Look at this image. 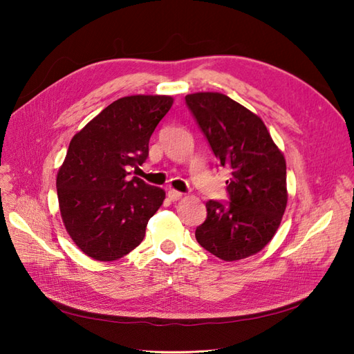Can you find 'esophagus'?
Segmentation results:
<instances>
[{
    "label": "esophagus",
    "instance_id": "obj_1",
    "mask_svg": "<svg viewBox=\"0 0 354 354\" xmlns=\"http://www.w3.org/2000/svg\"><path fill=\"white\" fill-rule=\"evenodd\" d=\"M181 196H183V194H181V192H177L174 189H169L168 190L169 201H178V199H181Z\"/></svg>",
    "mask_w": 354,
    "mask_h": 354
}]
</instances>
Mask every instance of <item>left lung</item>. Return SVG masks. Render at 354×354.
<instances>
[{"instance_id":"8db88e82","label":"left lung","mask_w":354,"mask_h":354,"mask_svg":"<svg viewBox=\"0 0 354 354\" xmlns=\"http://www.w3.org/2000/svg\"><path fill=\"white\" fill-rule=\"evenodd\" d=\"M186 104L221 167L229 203L207 202L196 227L202 248L224 261L260 252L279 229L286 208V162L260 116L221 93H194Z\"/></svg>"}]
</instances>
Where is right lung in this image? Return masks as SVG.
I'll return each instance as SVG.
<instances>
[{"instance_id": "right-lung-1", "label": "right lung", "mask_w": 354, "mask_h": 354, "mask_svg": "<svg viewBox=\"0 0 354 354\" xmlns=\"http://www.w3.org/2000/svg\"><path fill=\"white\" fill-rule=\"evenodd\" d=\"M171 95H127L72 137L57 173L63 224L75 245L113 261L142 243L165 192L128 173L149 155V140L173 106Z\"/></svg>"}]
</instances>
